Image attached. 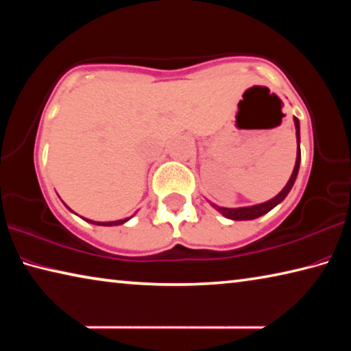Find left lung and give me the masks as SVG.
Segmentation results:
<instances>
[{"label":"left lung","mask_w":351,"mask_h":351,"mask_svg":"<svg viewBox=\"0 0 351 351\" xmlns=\"http://www.w3.org/2000/svg\"><path fill=\"white\" fill-rule=\"evenodd\" d=\"M294 123H295V136H297V144H299V139H300V128H299V119L294 117ZM299 165H300V145H299V150H297V158H295V165H294V170H293V175H291L289 181L287 186L283 187V190L280 193L277 195L269 201H266V203H261L257 206H251V207H239V209H226V207H218L213 204V207L219 212L223 213L226 218H230V219H254V218H258L261 215H265V213H268L271 209H274V207L282 203V201L287 198V195L289 193V190L293 189L294 186V181L297 178V173H299Z\"/></svg>","instance_id":"left-lung-1"}]
</instances>
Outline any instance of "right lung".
<instances>
[{"label": "right lung", "instance_id": "1", "mask_svg": "<svg viewBox=\"0 0 351 351\" xmlns=\"http://www.w3.org/2000/svg\"><path fill=\"white\" fill-rule=\"evenodd\" d=\"M128 219H130V218L119 219V221H110V223H96V221H91V219H86V221H90V223H93V224H97V226H117V224H122V223L128 221Z\"/></svg>", "mask_w": 351, "mask_h": 351}]
</instances>
